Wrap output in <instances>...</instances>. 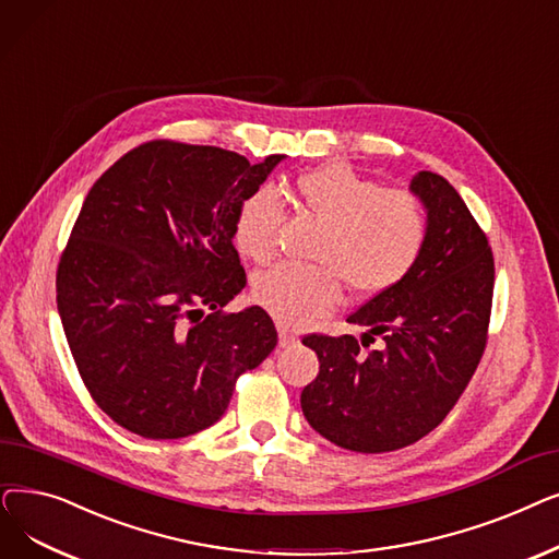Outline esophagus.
Here are the masks:
<instances>
[{
	"mask_svg": "<svg viewBox=\"0 0 559 559\" xmlns=\"http://www.w3.org/2000/svg\"><path fill=\"white\" fill-rule=\"evenodd\" d=\"M277 332H280V348H288V345H296L300 338H298V334H294L290 330H286L284 325H280L277 328Z\"/></svg>",
	"mask_w": 559,
	"mask_h": 559,
	"instance_id": "esophagus-1",
	"label": "esophagus"
}]
</instances>
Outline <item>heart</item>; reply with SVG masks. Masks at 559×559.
I'll return each mask as SVG.
<instances>
[{"label":"heart","instance_id":"1","mask_svg":"<svg viewBox=\"0 0 559 559\" xmlns=\"http://www.w3.org/2000/svg\"><path fill=\"white\" fill-rule=\"evenodd\" d=\"M305 206L325 236L316 250L321 265L280 263L257 275L254 300L284 325H302L330 313L341 300V281L355 296H378L401 282L416 263L428 218L407 191L380 189L345 164L313 168L298 179ZM284 200L261 186L238 206L236 246L257 263L277 250Z\"/></svg>","mask_w":559,"mask_h":559}]
</instances>
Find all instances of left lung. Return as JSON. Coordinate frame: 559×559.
<instances>
[{
  "mask_svg": "<svg viewBox=\"0 0 559 559\" xmlns=\"http://www.w3.org/2000/svg\"><path fill=\"white\" fill-rule=\"evenodd\" d=\"M409 191L428 216L425 241L401 282L348 316L364 328L361 343L353 334L302 338L321 361L302 389V414L355 453H389L432 432L487 345L493 254L485 231L441 175L416 173ZM376 335L383 343L366 352Z\"/></svg>",
  "mask_w": 559,
  "mask_h": 559,
  "instance_id": "obj_1",
  "label": "left lung"
}]
</instances>
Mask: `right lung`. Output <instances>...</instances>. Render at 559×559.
Segmentation results:
<instances>
[{
  "label": "right lung",
  "mask_w": 559,
  "mask_h": 559,
  "mask_svg": "<svg viewBox=\"0 0 559 559\" xmlns=\"http://www.w3.org/2000/svg\"><path fill=\"white\" fill-rule=\"evenodd\" d=\"M175 141L127 152L88 191L57 273L70 353L97 407L145 439L214 425L238 376L277 345L246 286L238 206L284 162Z\"/></svg>",
  "instance_id": "add662e5"
}]
</instances>
